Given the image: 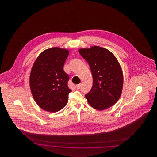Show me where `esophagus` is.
<instances>
[{
    "instance_id": "1",
    "label": "esophagus",
    "mask_w": 157,
    "mask_h": 157,
    "mask_svg": "<svg viewBox=\"0 0 157 157\" xmlns=\"http://www.w3.org/2000/svg\"><path fill=\"white\" fill-rule=\"evenodd\" d=\"M81 83H79V84L76 85V88H77V90H79V89L81 88Z\"/></svg>"
}]
</instances>
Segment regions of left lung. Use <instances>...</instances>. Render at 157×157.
<instances>
[{"label":"left lung","instance_id":"8db88e82","mask_svg":"<svg viewBox=\"0 0 157 157\" xmlns=\"http://www.w3.org/2000/svg\"><path fill=\"white\" fill-rule=\"evenodd\" d=\"M79 52L90 65L94 80L91 90L85 95L89 104L98 110L111 107L119 99L123 86L118 61L109 51L97 46Z\"/></svg>","mask_w":157,"mask_h":157}]
</instances>
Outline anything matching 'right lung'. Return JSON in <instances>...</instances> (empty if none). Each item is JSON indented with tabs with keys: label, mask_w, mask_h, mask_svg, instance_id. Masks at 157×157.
<instances>
[{
	"label": "right lung",
	"mask_w": 157,
	"mask_h": 157,
	"mask_svg": "<svg viewBox=\"0 0 157 157\" xmlns=\"http://www.w3.org/2000/svg\"><path fill=\"white\" fill-rule=\"evenodd\" d=\"M69 51L52 48L41 53L35 60L30 72V88L35 101L44 110L58 112L67 104L69 76L63 65Z\"/></svg>",
	"instance_id": "add662e5"
}]
</instances>
